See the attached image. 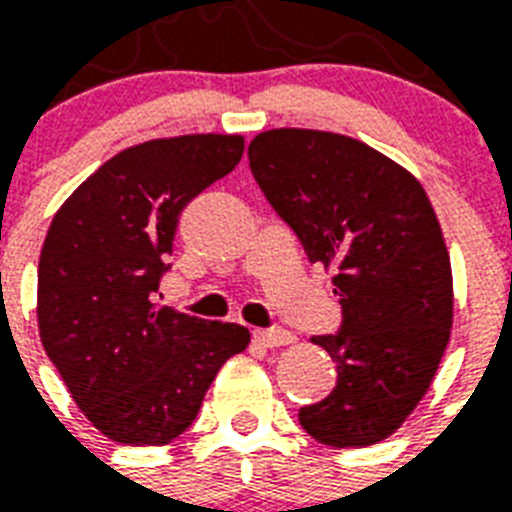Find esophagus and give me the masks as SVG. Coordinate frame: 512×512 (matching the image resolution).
Wrapping results in <instances>:
<instances>
[{
	"mask_svg": "<svg viewBox=\"0 0 512 512\" xmlns=\"http://www.w3.org/2000/svg\"><path fill=\"white\" fill-rule=\"evenodd\" d=\"M255 340L265 348H281V345H292L295 335L287 332V329H257Z\"/></svg>",
	"mask_w": 512,
	"mask_h": 512,
	"instance_id": "obj_1",
	"label": "esophagus"
}]
</instances>
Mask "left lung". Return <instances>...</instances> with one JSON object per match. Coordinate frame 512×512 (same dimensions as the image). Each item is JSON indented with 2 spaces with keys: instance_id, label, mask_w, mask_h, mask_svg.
Instances as JSON below:
<instances>
[{
  "instance_id": "left-lung-1",
  "label": "left lung",
  "mask_w": 512,
  "mask_h": 512,
  "mask_svg": "<svg viewBox=\"0 0 512 512\" xmlns=\"http://www.w3.org/2000/svg\"><path fill=\"white\" fill-rule=\"evenodd\" d=\"M249 167L311 263L332 271L337 335L311 337L337 385L300 409L319 444L353 449L393 436L436 377L452 335V260L420 180L361 140L321 130L260 132Z\"/></svg>"
}]
</instances>
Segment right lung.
I'll return each mask as SVG.
<instances>
[{"mask_svg":"<svg viewBox=\"0 0 512 512\" xmlns=\"http://www.w3.org/2000/svg\"><path fill=\"white\" fill-rule=\"evenodd\" d=\"M241 154V135L146 140L100 164L52 217L39 337L76 406L116 444H170L220 366L247 350V327L154 303L180 212Z\"/></svg>","mask_w":512,"mask_h":512,"instance_id":"1","label":"right lung"}]
</instances>
